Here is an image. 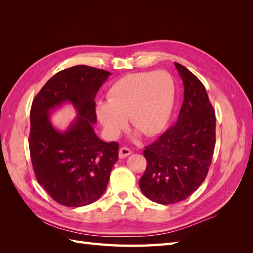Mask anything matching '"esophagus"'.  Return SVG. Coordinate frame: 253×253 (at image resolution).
Returning <instances> with one entry per match:
<instances>
[{
  "instance_id": "34e87169",
  "label": "esophagus",
  "mask_w": 253,
  "mask_h": 253,
  "mask_svg": "<svg viewBox=\"0 0 253 253\" xmlns=\"http://www.w3.org/2000/svg\"><path fill=\"white\" fill-rule=\"evenodd\" d=\"M131 153H132L131 150L126 148V147L120 148V150H119V157H120V158H126V157H127L128 155H131Z\"/></svg>"
}]
</instances>
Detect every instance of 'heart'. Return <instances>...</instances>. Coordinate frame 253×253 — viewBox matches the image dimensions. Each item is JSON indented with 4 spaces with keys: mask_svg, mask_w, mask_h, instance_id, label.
Listing matches in <instances>:
<instances>
[{
    "mask_svg": "<svg viewBox=\"0 0 253 253\" xmlns=\"http://www.w3.org/2000/svg\"><path fill=\"white\" fill-rule=\"evenodd\" d=\"M108 102H98L96 115L111 137H117L127 125L145 136L162 132L174 105L175 86L165 71L140 72L124 76L110 86Z\"/></svg>",
    "mask_w": 253,
    "mask_h": 253,
    "instance_id": "heart-1",
    "label": "heart"
}]
</instances>
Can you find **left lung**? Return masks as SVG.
<instances>
[{
  "mask_svg": "<svg viewBox=\"0 0 253 253\" xmlns=\"http://www.w3.org/2000/svg\"><path fill=\"white\" fill-rule=\"evenodd\" d=\"M174 64L183 83V102L176 124L145 147L148 165L139 180L142 193L162 205L186 200L202 185L215 147V114L204 84Z\"/></svg>",
  "mask_w": 253,
  "mask_h": 253,
  "instance_id": "left-lung-1",
  "label": "left lung"
}]
</instances>
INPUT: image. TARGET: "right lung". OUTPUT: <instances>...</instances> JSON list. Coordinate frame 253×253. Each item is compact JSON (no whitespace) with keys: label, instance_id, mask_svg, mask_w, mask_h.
Masks as SVG:
<instances>
[{"label":"right lung","instance_id":"add662e5","mask_svg":"<svg viewBox=\"0 0 253 253\" xmlns=\"http://www.w3.org/2000/svg\"><path fill=\"white\" fill-rule=\"evenodd\" d=\"M111 73L76 65L57 73L45 83L30 110L29 151L38 182L53 201L82 207L104 193L118 160L117 142L96 135L95 97ZM70 102L79 116L61 132L50 122L52 109Z\"/></svg>","mask_w":253,"mask_h":253}]
</instances>
